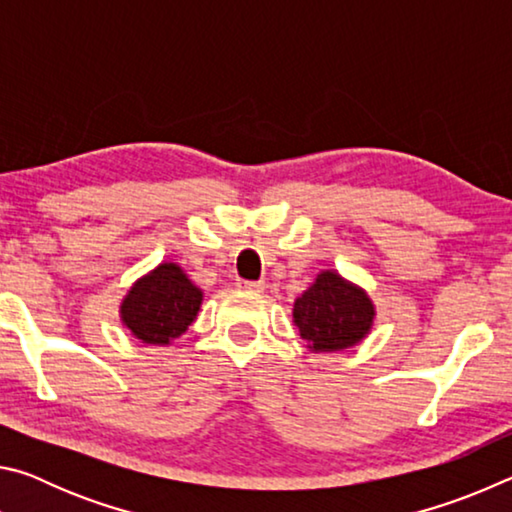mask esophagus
<instances>
[{"label":"esophagus","mask_w":512,"mask_h":512,"mask_svg":"<svg viewBox=\"0 0 512 512\" xmlns=\"http://www.w3.org/2000/svg\"><path fill=\"white\" fill-rule=\"evenodd\" d=\"M239 287L246 289V291H264V282H248V280H241Z\"/></svg>","instance_id":"34e87169"}]
</instances>
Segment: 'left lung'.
I'll return each mask as SVG.
<instances>
[{"label":"left lung","instance_id":"8db88e82","mask_svg":"<svg viewBox=\"0 0 512 512\" xmlns=\"http://www.w3.org/2000/svg\"><path fill=\"white\" fill-rule=\"evenodd\" d=\"M293 323L311 352H341L370 334L375 305L354 282L336 271H320L293 302Z\"/></svg>","mask_w":512,"mask_h":512}]
</instances>
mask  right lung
Returning <instances> with one entry per match:
<instances>
[{
	"label": "right lung",
	"mask_w": 512,
	"mask_h": 512,
	"mask_svg": "<svg viewBox=\"0 0 512 512\" xmlns=\"http://www.w3.org/2000/svg\"><path fill=\"white\" fill-rule=\"evenodd\" d=\"M203 291L176 262H162L142 275L119 305V318L137 341L171 345L194 323Z\"/></svg>",
	"instance_id": "obj_1"
}]
</instances>
